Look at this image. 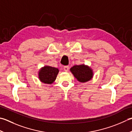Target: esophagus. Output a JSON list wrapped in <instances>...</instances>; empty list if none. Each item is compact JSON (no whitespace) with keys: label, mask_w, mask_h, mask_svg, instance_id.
Segmentation results:
<instances>
[{"label":"esophagus","mask_w":132,"mask_h":132,"mask_svg":"<svg viewBox=\"0 0 132 132\" xmlns=\"http://www.w3.org/2000/svg\"><path fill=\"white\" fill-rule=\"evenodd\" d=\"M63 69L65 71H69V67L68 66H65L63 67Z\"/></svg>","instance_id":"obj_1"}]
</instances>
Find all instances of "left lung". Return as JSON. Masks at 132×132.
Returning a JSON list of instances; mask_svg holds the SVG:
<instances>
[{"label":"left lung","mask_w":132,"mask_h":132,"mask_svg":"<svg viewBox=\"0 0 132 132\" xmlns=\"http://www.w3.org/2000/svg\"><path fill=\"white\" fill-rule=\"evenodd\" d=\"M70 71L75 78L80 82H85L90 81L93 76L92 70L85 64L75 65L70 69Z\"/></svg>","instance_id":"obj_1"}]
</instances>
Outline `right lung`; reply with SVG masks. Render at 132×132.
Returning <instances> with one entry per match:
<instances>
[{"label": "right lung", "mask_w": 132, "mask_h": 132, "mask_svg": "<svg viewBox=\"0 0 132 132\" xmlns=\"http://www.w3.org/2000/svg\"><path fill=\"white\" fill-rule=\"evenodd\" d=\"M58 72L59 70L57 68L46 66L39 71V78L43 83L51 84L55 80Z\"/></svg>", "instance_id": "add662e5"}]
</instances>
